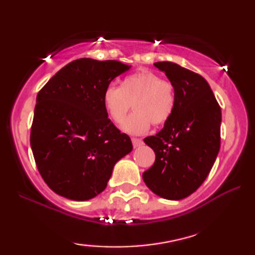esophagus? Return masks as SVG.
Masks as SVG:
<instances>
[{"label":"esophagus","instance_id":"34e87169","mask_svg":"<svg viewBox=\"0 0 255 255\" xmlns=\"http://www.w3.org/2000/svg\"><path fill=\"white\" fill-rule=\"evenodd\" d=\"M132 144H133V147H139V146L142 145V140L139 138H132Z\"/></svg>","mask_w":255,"mask_h":255}]
</instances>
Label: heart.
I'll return each mask as SVG.
<instances>
[{
  "instance_id": "1",
  "label": "heart",
  "mask_w": 255,
  "mask_h": 255,
  "mask_svg": "<svg viewBox=\"0 0 255 255\" xmlns=\"http://www.w3.org/2000/svg\"><path fill=\"white\" fill-rule=\"evenodd\" d=\"M176 89L169 80L156 73L140 69L122 80L121 87L109 86L103 92L102 102L108 116L120 124L134 104V113L122 123V128L131 134L145 133L151 127L166 124L176 108Z\"/></svg>"
}]
</instances>
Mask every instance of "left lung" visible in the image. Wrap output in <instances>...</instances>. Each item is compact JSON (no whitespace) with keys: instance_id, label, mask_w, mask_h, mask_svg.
<instances>
[{"instance_id":"left-lung-1","label":"left lung","mask_w":255,"mask_h":255,"mask_svg":"<svg viewBox=\"0 0 255 255\" xmlns=\"http://www.w3.org/2000/svg\"><path fill=\"white\" fill-rule=\"evenodd\" d=\"M175 86L176 108L155 135L144 139L155 153L142 173L149 189L167 200L196 191L214 166L221 147V107L203 76L170 61L154 64Z\"/></svg>"}]
</instances>
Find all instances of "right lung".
Here are the masks:
<instances>
[{"instance_id": "obj_1", "label": "right lung", "mask_w": 255, "mask_h": 255, "mask_svg": "<svg viewBox=\"0 0 255 255\" xmlns=\"http://www.w3.org/2000/svg\"><path fill=\"white\" fill-rule=\"evenodd\" d=\"M128 65L89 58L61 68L39 90L30 144L37 168L54 193L87 201L106 189L132 142L108 118L103 92Z\"/></svg>"}]
</instances>
